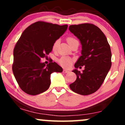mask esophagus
Wrapping results in <instances>:
<instances>
[{
    "label": "esophagus",
    "instance_id": "34e87169",
    "mask_svg": "<svg viewBox=\"0 0 125 125\" xmlns=\"http://www.w3.org/2000/svg\"><path fill=\"white\" fill-rule=\"evenodd\" d=\"M63 73H69V71L68 70H67V69H63Z\"/></svg>",
    "mask_w": 125,
    "mask_h": 125
}]
</instances>
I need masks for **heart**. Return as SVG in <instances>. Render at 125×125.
Segmentation results:
<instances>
[{
    "mask_svg": "<svg viewBox=\"0 0 125 125\" xmlns=\"http://www.w3.org/2000/svg\"><path fill=\"white\" fill-rule=\"evenodd\" d=\"M75 41L77 40L76 39H75L73 37H68V38H67V42H68L69 45L71 44L74 41ZM58 42L59 41H56L53 44V45H52V50H56L57 45H58ZM59 62L62 66L64 67H69L71 66V59L69 58V57L64 56V57H62V58L59 59Z\"/></svg>",
    "mask_w": 125,
    "mask_h": 125,
    "instance_id": "1",
    "label": "heart"
}]
</instances>
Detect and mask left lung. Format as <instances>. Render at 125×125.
Here are the masks:
<instances>
[{
    "mask_svg": "<svg viewBox=\"0 0 125 125\" xmlns=\"http://www.w3.org/2000/svg\"><path fill=\"white\" fill-rule=\"evenodd\" d=\"M69 30L80 40L81 56L75 63L73 71L77 79L69 85L71 89L81 95L94 94L103 83L111 66V52L107 38L94 24L84 23L71 25ZM85 66L82 72L78 71Z\"/></svg>",
    "mask_w": 125,
    "mask_h": 125,
    "instance_id": "left-lung-1",
    "label": "left lung"
}]
</instances>
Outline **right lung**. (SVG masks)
Returning a JSON list of instances; mask_svg holds the SVG:
<instances>
[{
  "label": "right lung",
  "mask_w": 125,
  "mask_h": 125,
  "mask_svg": "<svg viewBox=\"0 0 125 125\" xmlns=\"http://www.w3.org/2000/svg\"><path fill=\"white\" fill-rule=\"evenodd\" d=\"M68 25L37 21L22 33L14 49L12 71L20 87L25 93L36 95L44 92L51 84L52 73H62L56 62L45 65L41 59L52 50V45L66 31Z\"/></svg>",
  "instance_id": "obj_1"
}]
</instances>
